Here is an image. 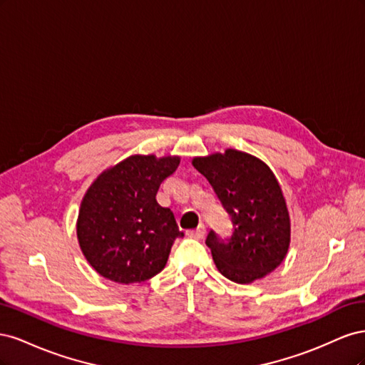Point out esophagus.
Listing matches in <instances>:
<instances>
[{"mask_svg": "<svg viewBox=\"0 0 365 365\" xmlns=\"http://www.w3.org/2000/svg\"><path fill=\"white\" fill-rule=\"evenodd\" d=\"M187 235H189L190 237H195V239H202L205 235V225L201 222L195 230L187 231Z\"/></svg>", "mask_w": 365, "mask_h": 365, "instance_id": "34e87169", "label": "esophagus"}]
</instances>
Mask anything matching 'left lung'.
<instances>
[{"instance_id": "obj_1", "label": "left lung", "mask_w": 365, "mask_h": 365, "mask_svg": "<svg viewBox=\"0 0 365 365\" xmlns=\"http://www.w3.org/2000/svg\"><path fill=\"white\" fill-rule=\"evenodd\" d=\"M193 168L212 184L231 217L227 239L212 230L205 244L219 272L235 283H252L272 272L286 257L291 220L282 187L262 160L247 152L196 157Z\"/></svg>"}]
</instances>
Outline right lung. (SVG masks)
Listing matches in <instances>:
<instances>
[{"instance_id": "right-lung-1", "label": "right lung", "mask_w": 365, "mask_h": 365, "mask_svg": "<svg viewBox=\"0 0 365 365\" xmlns=\"http://www.w3.org/2000/svg\"><path fill=\"white\" fill-rule=\"evenodd\" d=\"M180 157L132 155L97 176L77 217V239L88 263L115 283L152 279L182 237L170 208L157 202L160 184Z\"/></svg>"}]
</instances>
